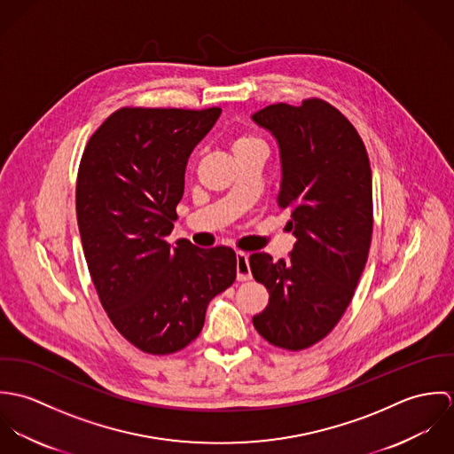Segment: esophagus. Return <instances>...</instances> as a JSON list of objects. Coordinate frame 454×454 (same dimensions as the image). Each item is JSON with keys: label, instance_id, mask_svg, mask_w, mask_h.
I'll return each instance as SVG.
<instances>
[{"label": "esophagus", "instance_id": "obj_1", "mask_svg": "<svg viewBox=\"0 0 454 454\" xmlns=\"http://www.w3.org/2000/svg\"><path fill=\"white\" fill-rule=\"evenodd\" d=\"M236 270H238V279L239 281L252 279V270H250V263H248V254H245V252H238L236 254Z\"/></svg>", "mask_w": 454, "mask_h": 454}]
</instances>
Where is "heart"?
<instances>
[{"label": "heart", "mask_w": 454, "mask_h": 454, "mask_svg": "<svg viewBox=\"0 0 454 454\" xmlns=\"http://www.w3.org/2000/svg\"><path fill=\"white\" fill-rule=\"evenodd\" d=\"M254 145H265L259 136L255 134H250V132H245V134H239L234 141V152L236 150H241V148H248V146H254Z\"/></svg>", "instance_id": "1"}]
</instances>
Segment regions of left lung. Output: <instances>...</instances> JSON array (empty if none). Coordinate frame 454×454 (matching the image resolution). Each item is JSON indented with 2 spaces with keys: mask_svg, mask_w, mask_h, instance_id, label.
<instances>
[{
  "mask_svg": "<svg viewBox=\"0 0 454 454\" xmlns=\"http://www.w3.org/2000/svg\"><path fill=\"white\" fill-rule=\"evenodd\" d=\"M252 121L279 146V209L297 238L288 259L250 255L254 278L269 292L254 317L272 346L301 351L326 337L349 306L372 238V173L353 124L324 99L278 103Z\"/></svg>",
  "mask_w": 454,
  "mask_h": 454,
  "instance_id": "obj_1",
  "label": "left lung"
}]
</instances>
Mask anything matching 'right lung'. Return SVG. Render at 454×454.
I'll use <instances>...</instances> for the list:
<instances>
[{
	"instance_id": "1",
	"label": "right lung",
	"mask_w": 454,
	"mask_h": 454,
	"mask_svg": "<svg viewBox=\"0 0 454 454\" xmlns=\"http://www.w3.org/2000/svg\"><path fill=\"white\" fill-rule=\"evenodd\" d=\"M220 108H121L80 160L76 220L87 267L114 326L137 349L169 355L202 330L209 301L236 279L227 247L166 238L178 218L185 168Z\"/></svg>"
}]
</instances>
